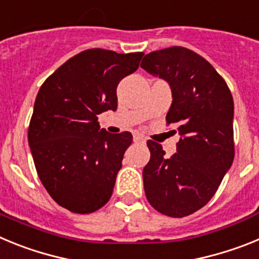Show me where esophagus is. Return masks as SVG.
<instances>
[{
  "instance_id": "1",
  "label": "esophagus",
  "mask_w": 259,
  "mask_h": 259,
  "mask_svg": "<svg viewBox=\"0 0 259 259\" xmlns=\"http://www.w3.org/2000/svg\"><path fill=\"white\" fill-rule=\"evenodd\" d=\"M134 141H135V143H139V144H145L146 140H145V137H144V136L136 134V135H134Z\"/></svg>"
}]
</instances>
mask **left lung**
Returning a JSON list of instances; mask_svg holds the SVG:
<instances>
[{"instance_id": "left-lung-1", "label": "left lung", "mask_w": 259, "mask_h": 259, "mask_svg": "<svg viewBox=\"0 0 259 259\" xmlns=\"http://www.w3.org/2000/svg\"><path fill=\"white\" fill-rule=\"evenodd\" d=\"M141 67L170 85L172 104L166 122L178 125L180 135L171 158L164 157L159 144L148 141L150 161L143 171L144 189L157 211L183 218L211 200L232 164L233 98L215 68L187 48L149 53Z\"/></svg>"}]
</instances>
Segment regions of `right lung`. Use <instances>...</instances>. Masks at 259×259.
Returning <instances> with one entry per match:
<instances>
[{
	"label": "right lung",
	"mask_w": 259,
	"mask_h": 259,
	"mask_svg": "<svg viewBox=\"0 0 259 259\" xmlns=\"http://www.w3.org/2000/svg\"><path fill=\"white\" fill-rule=\"evenodd\" d=\"M143 56L84 50L41 85L28 144L41 183L62 207L89 214L111 197L132 135L100 130L97 115L116 110V87L139 68Z\"/></svg>",
	"instance_id": "add662e5"
}]
</instances>
